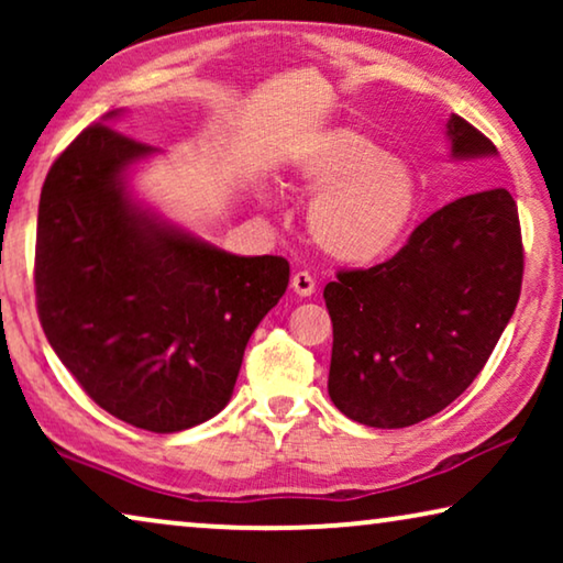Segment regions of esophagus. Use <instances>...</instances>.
<instances>
[{
    "label": "esophagus",
    "mask_w": 563,
    "mask_h": 563,
    "mask_svg": "<svg viewBox=\"0 0 563 563\" xmlns=\"http://www.w3.org/2000/svg\"><path fill=\"white\" fill-rule=\"evenodd\" d=\"M291 291L299 297L314 295V279L307 272H297L295 276H291Z\"/></svg>",
    "instance_id": "esophagus-1"
}]
</instances>
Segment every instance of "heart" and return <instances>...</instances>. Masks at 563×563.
<instances>
[{"mask_svg": "<svg viewBox=\"0 0 563 563\" xmlns=\"http://www.w3.org/2000/svg\"><path fill=\"white\" fill-rule=\"evenodd\" d=\"M295 176L307 195L312 243L345 266H372L402 243L418 212V179L356 128H328L302 143Z\"/></svg>", "mask_w": 563, "mask_h": 563, "instance_id": "obj_1", "label": "heart"}]
</instances>
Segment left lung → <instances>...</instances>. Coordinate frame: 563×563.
I'll return each mask as SVG.
<instances>
[{
  "instance_id": "left-lung-1",
  "label": "left lung",
  "mask_w": 563,
  "mask_h": 563,
  "mask_svg": "<svg viewBox=\"0 0 563 563\" xmlns=\"http://www.w3.org/2000/svg\"><path fill=\"white\" fill-rule=\"evenodd\" d=\"M445 128L456 161L497 156L459 114ZM520 284V220L507 189L453 199L397 256L338 272L322 291L333 320V405L368 428H407L441 412L487 364Z\"/></svg>"
}]
</instances>
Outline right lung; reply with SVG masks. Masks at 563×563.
<instances>
[{"mask_svg": "<svg viewBox=\"0 0 563 563\" xmlns=\"http://www.w3.org/2000/svg\"><path fill=\"white\" fill-rule=\"evenodd\" d=\"M107 112L56 158L37 207L35 297L45 338L95 402L176 433L233 397L249 338L289 284L282 256H235L145 207L130 168L158 148Z\"/></svg>", "mask_w": 563, "mask_h": 563, "instance_id": "right-lung-1", "label": "right lung"}]
</instances>
